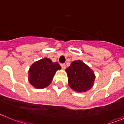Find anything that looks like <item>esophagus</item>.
Returning a JSON list of instances; mask_svg holds the SVG:
<instances>
[{
	"label": "esophagus",
	"mask_w": 124,
	"mask_h": 124,
	"mask_svg": "<svg viewBox=\"0 0 124 124\" xmlns=\"http://www.w3.org/2000/svg\"><path fill=\"white\" fill-rule=\"evenodd\" d=\"M61 68H62V69H63V70H65V68H66L65 64H61Z\"/></svg>",
	"instance_id": "34e87169"
}]
</instances>
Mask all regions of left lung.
Listing matches in <instances>:
<instances>
[{"label":"left lung","instance_id":"1","mask_svg":"<svg viewBox=\"0 0 124 124\" xmlns=\"http://www.w3.org/2000/svg\"><path fill=\"white\" fill-rule=\"evenodd\" d=\"M65 71L68 77L69 86L76 92H86L94 85V73L81 60L73 61Z\"/></svg>","mask_w":124,"mask_h":124}]
</instances>
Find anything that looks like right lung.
<instances>
[{"label": "right lung", "instance_id": "1", "mask_svg": "<svg viewBox=\"0 0 124 124\" xmlns=\"http://www.w3.org/2000/svg\"><path fill=\"white\" fill-rule=\"evenodd\" d=\"M61 69L57 62L44 58L35 61L28 70V81L35 88L43 89L51 84L56 72Z\"/></svg>", "mask_w": 124, "mask_h": 124}]
</instances>
